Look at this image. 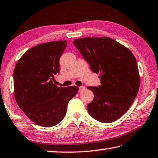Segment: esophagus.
I'll return each mask as SVG.
<instances>
[{
    "mask_svg": "<svg viewBox=\"0 0 158 158\" xmlns=\"http://www.w3.org/2000/svg\"><path fill=\"white\" fill-rule=\"evenodd\" d=\"M85 89V86H81V87H79V92H82V91H84Z\"/></svg>",
    "mask_w": 158,
    "mask_h": 158,
    "instance_id": "esophagus-1",
    "label": "esophagus"
}]
</instances>
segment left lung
I'll return each instance as SVG.
<instances>
[{
  "label": "left lung",
  "instance_id": "left-lung-1",
  "mask_svg": "<svg viewBox=\"0 0 158 158\" xmlns=\"http://www.w3.org/2000/svg\"><path fill=\"white\" fill-rule=\"evenodd\" d=\"M73 43L92 71L100 74L101 85L87 87L94 94L87 105L89 115L103 123L115 121L131 106L139 90L140 79L134 56L109 37L78 38Z\"/></svg>",
  "mask_w": 158,
  "mask_h": 158
}]
</instances>
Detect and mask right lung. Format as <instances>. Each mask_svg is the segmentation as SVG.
<instances>
[{
	"mask_svg": "<svg viewBox=\"0 0 158 158\" xmlns=\"http://www.w3.org/2000/svg\"><path fill=\"white\" fill-rule=\"evenodd\" d=\"M67 44L66 40L38 44L24 53L15 67V99L25 115L41 127L62 121L68 103L78 91L76 86L57 87L52 81L59 73V60Z\"/></svg>",
	"mask_w": 158,
	"mask_h": 158,
	"instance_id": "right-lung-1",
	"label": "right lung"
}]
</instances>
